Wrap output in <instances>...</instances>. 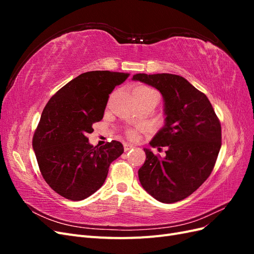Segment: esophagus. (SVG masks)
Segmentation results:
<instances>
[{
  "instance_id": "esophagus-1",
  "label": "esophagus",
  "mask_w": 254,
  "mask_h": 254,
  "mask_svg": "<svg viewBox=\"0 0 254 254\" xmlns=\"http://www.w3.org/2000/svg\"><path fill=\"white\" fill-rule=\"evenodd\" d=\"M134 147V146L132 145V144H130V143H124V149H125V151H128V150H130V149H132Z\"/></svg>"
}]
</instances>
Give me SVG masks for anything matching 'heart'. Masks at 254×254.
I'll use <instances>...</instances> for the list:
<instances>
[{
  "label": "heart",
  "mask_w": 254,
  "mask_h": 254,
  "mask_svg": "<svg viewBox=\"0 0 254 254\" xmlns=\"http://www.w3.org/2000/svg\"><path fill=\"white\" fill-rule=\"evenodd\" d=\"M152 96H157L156 92L147 87H137L133 90V97L134 98H149ZM127 134L130 139H134L136 135V132H135V130H129Z\"/></svg>",
  "instance_id": "obj_1"
}]
</instances>
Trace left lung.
I'll return each instance as SVG.
<instances>
[{
    "label": "left lung",
    "instance_id": "left-lung-1",
    "mask_svg": "<svg viewBox=\"0 0 254 254\" xmlns=\"http://www.w3.org/2000/svg\"><path fill=\"white\" fill-rule=\"evenodd\" d=\"M156 88L163 97L164 126L149 142L167 147L160 158L144 148L139 170L143 189L160 202L189 197L213 171L221 146V127L207 97L186 78L175 74H135L131 78Z\"/></svg>",
    "mask_w": 254,
    "mask_h": 254
}]
</instances>
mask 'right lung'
I'll use <instances>...</instances> for the list:
<instances>
[{
	"mask_svg": "<svg viewBox=\"0 0 254 254\" xmlns=\"http://www.w3.org/2000/svg\"><path fill=\"white\" fill-rule=\"evenodd\" d=\"M128 76L110 71L82 73L45 106L33 148L45 182L68 200H82L101 189L110 164L124 152L119 141L94 147L87 134L103 119L109 94Z\"/></svg>",
	"mask_w": 254,
	"mask_h": 254,
	"instance_id": "obj_1",
	"label": "right lung"
}]
</instances>
